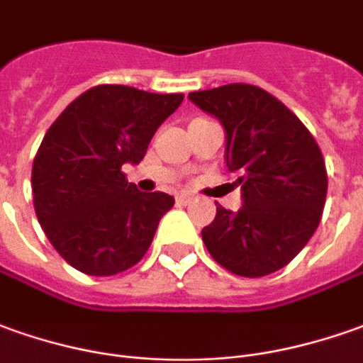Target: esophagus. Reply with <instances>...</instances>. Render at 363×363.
<instances>
[{
  "instance_id": "obj_1",
  "label": "esophagus",
  "mask_w": 363,
  "mask_h": 363,
  "mask_svg": "<svg viewBox=\"0 0 363 363\" xmlns=\"http://www.w3.org/2000/svg\"><path fill=\"white\" fill-rule=\"evenodd\" d=\"M191 199H194L191 194H179V196L176 197L177 206H187V203H191Z\"/></svg>"
}]
</instances>
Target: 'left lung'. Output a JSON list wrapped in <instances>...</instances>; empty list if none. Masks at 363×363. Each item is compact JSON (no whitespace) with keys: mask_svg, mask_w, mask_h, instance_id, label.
<instances>
[{"mask_svg":"<svg viewBox=\"0 0 363 363\" xmlns=\"http://www.w3.org/2000/svg\"><path fill=\"white\" fill-rule=\"evenodd\" d=\"M196 106L221 122L225 164L237 172L243 206H217L203 227L207 251L227 271L264 277L311 241L326 201L328 176L316 140L281 101L253 84L189 92Z\"/></svg>","mask_w":363,"mask_h":363,"instance_id":"left-lung-1","label":"left lung"}]
</instances>
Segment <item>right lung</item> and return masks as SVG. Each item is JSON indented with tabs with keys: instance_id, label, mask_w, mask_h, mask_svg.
<instances>
[{
	"instance_id": "right-lung-1",
	"label": "right lung",
	"mask_w": 363,
	"mask_h": 363,
	"mask_svg": "<svg viewBox=\"0 0 363 363\" xmlns=\"http://www.w3.org/2000/svg\"><path fill=\"white\" fill-rule=\"evenodd\" d=\"M182 101L184 94L101 84L74 99L47 130L31 174L35 213L77 271L110 277L146 255L174 197L140 191L120 169L140 164Z\"/></svg>"
}]
</instances>
